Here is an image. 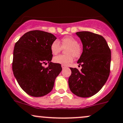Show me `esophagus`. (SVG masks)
<instances>
[{
  "label": "esophagus",
  "instance_id": "obj_1",
  "mask_svg": "<svg viewBox=\"0 0 123 123\" xmlns=\"http://www.w3.org/2000/svg\"><path fill=\"white\" fill-rule=\"evenodd\" d=\"M67 66L64 65H62V69H64V68H67Z\"/></svg>",
  "mask_w": 123,
  "mask_h": 123
}]
</instances>
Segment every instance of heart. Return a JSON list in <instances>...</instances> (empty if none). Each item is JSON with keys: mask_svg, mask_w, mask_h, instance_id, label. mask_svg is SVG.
<instances>
[{"mask_svg": "<svg viewBox=\"0 0 123 123\" xmlns=\"http://www.w3.org/2000/svg\"><path fill=\"white\" fill-rule=\"evenodd\" d=\"M61 46L58 41H54L51 45L50 49L53 55L58 54L61 51L62 48L65 49V55H58L54 58L53 61L55 63L68 65L73 61V56L78 57L81 55V46L78 45V41L74 37H65L61 41Z\"/></svg>", "mask_w": 123, "mask_h": 123, "instance_id": "heart-1", "label": "heart"}]
</instances>
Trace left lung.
Listing matches in <instances>:
<instances>
[{
    "label": "left lung",
    "instance_id": "1",
    "mask_svg": "<svg viewBox=\"0 0 123 123\" xmlns=\"http://www.w3.org/2000/svg\"><path fill=\"white\" fill-rule=\"evenodd\" d=\"M76 35L82 43V53L77 62L82 69L70 68L68 84L77 96L90 97L98 92L108 80L111 51L102 36L88 31L78 32Z\"/></svg>",
    "mask_w": 123,
    "mask_h": 123
}]
</instances>
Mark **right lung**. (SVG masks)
I'll list each match as a JSON object with an SVG mask.
<instances>
[{
    "mask_svg": "<svg viewBox=\"0 0 123 123\" xmlns=\"http://www.w3.org/2000/svg\"><path fill=\"white\" fill-rule=\"evenodd\" d=\"M56 38L41 31L26 32L15 43L12 70L21 88L32 97H42L53 89L62 71L61 64L51 62V43ZM49 63L44 68L42 64ZM47 64V63H46Z\"/></svg>",
    "mask_w": 123,
    "mask_h": 123,
    "instance_id": "1",
    "label": "right lung"
}]
</instances>
